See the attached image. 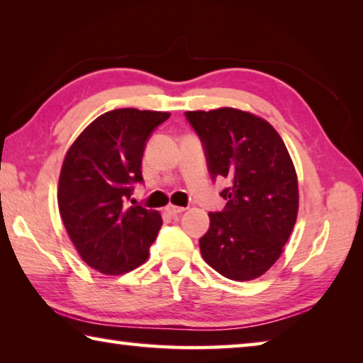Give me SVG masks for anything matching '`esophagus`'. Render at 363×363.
I'll use <instances>...</instances> for the list:
<instances>
[{"mask_svg":"<svg viewBox=\"0 0 363 363\" xmlns=\"http://www.w3.org/2000/svg\"><path fill=\"white\" fill-rule=\"evenodd\" d=\"M167 211H168L169 214H173V216H176V214H181V213L186 211V208L176 206V205H168V206H167Z\"/></svg>","mask_w":363,"mask_h":363,"instance_id":"esophagus-1","label":"esophagus"}]
</instances>
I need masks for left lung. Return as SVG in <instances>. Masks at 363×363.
Masks as SVG:
<instances>
[{"label": "left lung", "mask_w": 363, "mask_h": 363, "mask_svg": "<svg viewBox=\"0 0 363 363\" xmlns=\"http://www.w3.org/2000/svg\"><path fill=\"white\" fill-rule=\"evenodd\" d=\"M205 144L208 169L225 177L224 211L210 213L200 238L205 262L248 281L274 266L298 218V176L286 145L261 116L233 107L186 112Z\"/></svg>", "instance_id": "left-lung-1"}]
</instances>
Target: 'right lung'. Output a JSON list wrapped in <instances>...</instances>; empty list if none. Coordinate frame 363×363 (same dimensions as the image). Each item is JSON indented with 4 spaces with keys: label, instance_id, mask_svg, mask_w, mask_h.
<instances>
[{
    "label": "right lung",
    "instance_id": "1",
    "mask_svg": "<svg viewBox=\"0 0 363 363\" xmlns=\"http://www.w3.org/2000/svg\"><path fill=\"white\" fill-rule=\"evenodd\" d=\"M169 112L116 108L89 123L69 147L57 186L64 225L97 272L121 275L144 264L162 214L126 203L143 181L145 140Z\"/></svg>",
    "mask_w": 363,
    "mask_h": 363
}]
</instances>
